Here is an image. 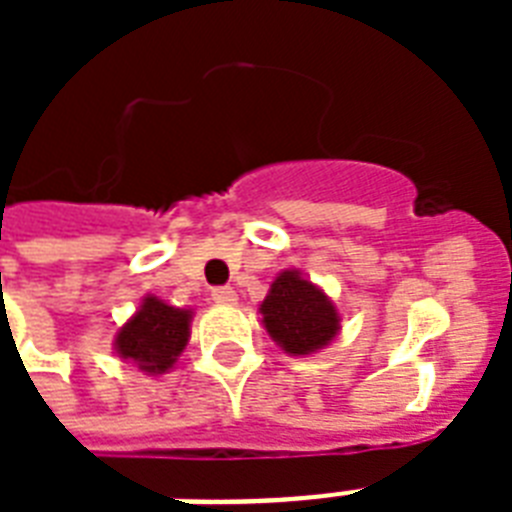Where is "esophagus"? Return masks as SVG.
Returning <instances> with one entry per match:
<instances>
[{"mask_svg": "<svg viewBox=\"0 0 512 512\" xmlns=\"http://www.w3.org/2000/svg\"><path fill=\"white\" fill-rule=\"evenodd\" d=\"M212 300L220 305H233L236 303V289L233 287H215L212 289Z\"/></svg>", "mask_w": 512, "mask_h": 512, "instance_id": "1", "label": "esophagus"}]
</instances>
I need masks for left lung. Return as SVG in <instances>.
Here are the masks:
<instances>
[{
	"instance_id": "1",
	"label": "left lung",
	"mask_w": 512,
	"mask_h": 512,
	"mask_svg": "<svg viewBox=\"0 0 512 512\" xmlns=\"http://www.w3.org/2000/svg\"><path fill=\"white\" fill-rule=\"evenodd\" d=\"M260 313L268 335L295 356H308L324 348L340 329V316L332 300L297 271L276 276Z\"/></svg>"
}]
</instances>
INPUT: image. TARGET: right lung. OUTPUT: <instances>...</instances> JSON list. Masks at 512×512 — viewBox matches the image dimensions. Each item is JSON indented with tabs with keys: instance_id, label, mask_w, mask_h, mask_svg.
Returning a JSON list of instances; mask_svg holds the SVG:
<instances>
[{
	"instance_id": "right-lung-1",
	"label": "right lung",
	"mask_w": 512,
	"mask_h": 512,
	"mask_svg": "<svg viewBox=\"0 0 512 512\" xmlns=\"http://www.w3.org/2000/svg\"><path fill=\"white\" fill-rule=\"evenodd\" d=\"M188 324L191 311H180L156 297H146L140 311L119 329L116 353L135 361L143 372H167L188 342Z\"/></svg>"
}]
</instances>
